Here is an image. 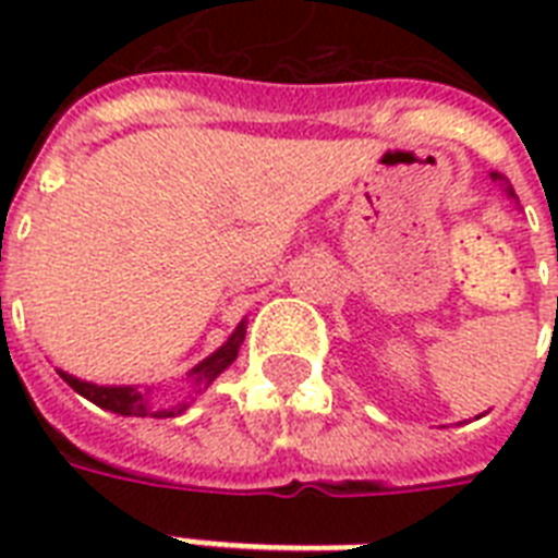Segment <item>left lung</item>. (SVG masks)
Returning a JSON list of instances; mask_svg holds the SVG:
<instances>
[{
	"label": "left lung",
	"mask_w": 558,
	"mask_h": 558,
	"mask_svg": "<svg viewBox=\"0 0 558 558\" xmlns=\"http://www.w3.org/2000/svg\"><path fill=\"white\" fill-rule=\"evenodd\" d=\"M493 177H495V179H498V173H493Z\"/></svg>",
	"instance_id": "8db88e82"
}]
</instances>
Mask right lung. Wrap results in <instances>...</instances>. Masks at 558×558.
I'll use <instances>...</instances> for the list:
<instances>
[{
  "label": "right lung",
  "instance_id": "right-lung-1",
  "mask_svg": "<svg viewBox=\"0 0 558 558\" xmlns=\"http://www.w3.org/2000/svg\"><path fill=\"white\" fill-rule=\"evenodd\" d=\"M243 339H245V324H240V327L231 332V339H228L226 344H222V348L214 353V356L205 359L199 367H193V376H196V381H205V385H210V381L217 379L219 373L226 371V367L236 359V350H240ZM60 376H63L65 385L77 390L81 397H86L98 408L116 411V414H121V416H173V414H179V411H185V405L170 408V411H153L150 402H147V397H142V390L98 388V385H89V381L74 379V376H69V373H63V371H60Z\"/></svg>",
  "mask_w": 558,
  "mask_h": 558
}]
</instances>
